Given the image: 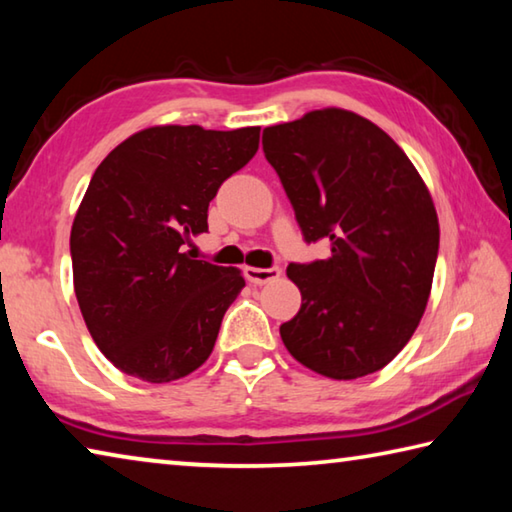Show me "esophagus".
Returning a JSON list of instances; mask_svg holds the SVG:
<instances>
[{
    "label": "esophagus",
    "mask_w": 512,
    "mask_h": 512,
    "mask_svg": "<svg viewBox=\"0 0 512 512\" xmlns=\"http://www.w3.org/2000/svg\"><path fill=\"white\" fill-rule=\"evenodd\" d=\"M244 275L250 284H266V282H273L277 277L282 275V268L280 266H271V268H257V266H246L244 268Z\"/></svg>",
    "instance_id": "1"
}]
</instances>
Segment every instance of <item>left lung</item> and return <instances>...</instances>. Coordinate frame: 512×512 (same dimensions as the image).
I'll use <instances>...</instances> for the list:
<instances>
[{"instance_id": "8db88e82", "label": "left lung", "mask_w": 512, "mask_h": 512, "mask_svg": "<svg viewBox=\"0 0 512 512\" xmlns=\"http://www.w3.org/2000/svg\"><path fill=\"white\" fill-rule=\"evenodd\" d=\"M305 241L332 255L289 264L302 305L280 336L291 357L329 379L391 363L420 325L438 257V214L418 169L370 119L311 110L264 128Z\"/></svg>"}]
</instances>
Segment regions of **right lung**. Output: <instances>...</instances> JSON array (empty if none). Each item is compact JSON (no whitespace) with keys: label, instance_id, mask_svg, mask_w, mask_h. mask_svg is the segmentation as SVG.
<instances>
[{"label":"right lung","instance_id":"right-lung-1","mask_svg":"<svg viewBox=\"0 0 512 512\" xmlns=\"http://www.w3.org/2000/svg\"><path fill=\"white\" fill-rule=\"evenodd\" d=\"M259 126H151L112 149L74 216V291L97 348L149 384L187 377L212 354L246 287L239 268L192 259L225 178L257 153Z\"/></svg>","mask_w":512,"mask_h":512}]
</instances>
